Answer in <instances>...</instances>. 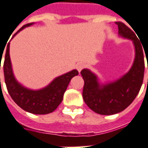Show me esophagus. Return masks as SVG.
I'll return each mask as SVG.
<instances>
[{
    "label": "esophagus",
    "mask_w": 148,
    "mask_h": 148,
    "mask_svg": "<svg viewBox=\"0 0 148 148\" xmlns=\"http://www.w3.org/2000/svg\"><path fill=\"white\" fill-rule=\"evenodd\" d=\"M84 67H85V65H84L83 63H82V62H79V63H77V64L76 65V68H77V70L78 71V72H81L82 70Z\"/></svg>",
    "instance_id": "obj_1"
}]
</instances>
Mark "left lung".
<instances>
[{
	"label": "left lung",
	"instance_id": "obj_1",
	"mask_svg": "<svg viewBox=\"0 0 148 148\" xmlns=\"http://www.w3.org/2000/svg\"><path fill=\"white\" fill-rule=\"evenodd\" d=\"M116 24L119 36L133 42L135 58L130 70L120 78L106 83H101L98 77L89 69L81 71L85 82L84 101L90 109L101 115L116 114L130 106L140 92L144 75V57L139 39L125 24L121 22Z\"/></svg>",
	"mask_w": 148,
	"mask_h": 148
}]
</instances>
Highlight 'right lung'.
<instances>
[{"instance_id":"1","label":"right lung","mask_w":148,"mask_h":148,"mask_svg":"<svg viewBox=\"0 0 148 148\" xmlns=\"http://www.w3.org/2000/svg\"><path fill=\"white\" fill-rule=\"evenodd\" d=\"M33 24L31 23L24 25L13 35V37L24 28L32 26ZM9 45L10 42L7 45L3 69L7 90L12 100L21 109L33 114H47L55 111L63 99V95L71 78L77 75L78 71L73 70L55 77L49 85L40 90H34L26 88L18 82L14 76L9 55Z\"/></svg>"}]
</instances>
